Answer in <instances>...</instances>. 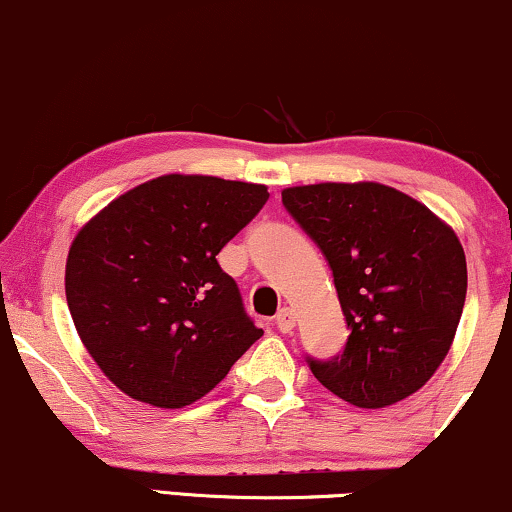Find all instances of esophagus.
Wrapping results in <instances>:
<instances>
[{
	"mask_svg": "<svg viewBox=\"0 0 512 512\" xmlns=\"http://www.w3.org/2000/svg\"><path fill=\"white\" fill-rule=\"evenodd\" d=\"M275 324H277V329L282 331V334H289V331L296 327V315H294V310H291V308H282L280 313H277V317H275Z\"/></svg>",
	"mask_w": 512,
	"mask_h": 512,
	"instance_id": "esophagus-1",
	"label": "esophagus"
}]
</instances>
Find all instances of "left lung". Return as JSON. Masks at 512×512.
<instances>
[{
	"mask_svg": "<svg viewBox=\"0 0 512 512\" xmlns=\"http://www.w3.org/2000/svg\"><path fill=\"white\" fill-rule=\"evenodd\" d=\"M282 202L327 256L350 336L334 360H308L317 381L360 409L414 395L454 343L468 289L454 228L390 188L315 183Z\"/></svg>",
	"mask_w": 512,
	"mask_h": 512,
	"instance_id": "1",
	"label": "left lung"
}]
</instances>
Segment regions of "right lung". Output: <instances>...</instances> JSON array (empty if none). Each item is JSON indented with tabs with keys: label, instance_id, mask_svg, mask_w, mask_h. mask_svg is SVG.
Segmentation results:
<instances>
[{
	"label": "right lung",
	"instance_id": "obj_1",
	"mask_svg": "<svg viewBox=\"0 0 512 512\" xmlns=\"http://www.w3.org/2000/svg\"><path fill=\"white\" fill-rule=\"evenodd\" d=\"M268 197L261 183L167 174L82 225L65 296L84 348L124 395L181 409L263 336L216 256Z\"/></svg>",
	"mask_w": 512,
	"mask_h": 512
}]
</instances>
